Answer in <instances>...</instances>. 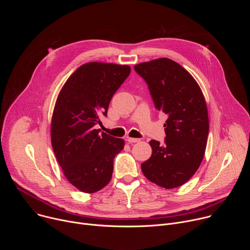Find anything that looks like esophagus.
<instances>
[{
  "mask_svg": "<svg viewBox=\"0 0 250 250\" xmlns=\"http://www.w3.org/2000/svg\"><path fill=\"white\" fill-rule=\"evenodd\" d=\"M127 142L128 144H135V142H138L140 139L138 138H132V137H127Z\"/></svg>",
  "mask_w": 250,
  "mask_h": 250,
  "instance_id": "34e87169",
  "label": "esophagus"
}]
</instances>
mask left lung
I'll return each mask as SVG.
<instances>
[{
  "label": "left lung",
  "instance_id": "left-lung-1",
  "mask_svg": "<svg viewBox=\"0 0 250 250\" xmlns=\"http://www.w3.org/2000/svg\"><path fill=\"white\" fill-rule=\"evenodd\" d=\"M134 70L147 83L155 108L168 117L164 145L149 141L152 154L141 164L142 173L165 189L180 187L205 155L208 134L205 97L188 71L169 58L139 63Z\"/></svg>",
  "mask_w": 250,
  "mask_h": 250
}]
</instances>
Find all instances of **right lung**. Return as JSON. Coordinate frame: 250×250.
Instances as JSON below:
<instances>
[{
  "instance_id": "add662e5",
  "label": "right lung",
  "mask_w": 250,
  "mask_h": 250,
  "mask_svg": "<svg viewBox=\"0 0 250 250\" xmlns=\"http://www.w3.org/2000/svg\"><path fill=\"white\" fill-rule=\"evenodd\" d=\"M130 73L114 63L81 65L63 85L51 120V145L66 179L84 193H95L112 179L114 158L125 140L95 125L106 116L110 102Z\"/></svg>"
}]
</instances>
